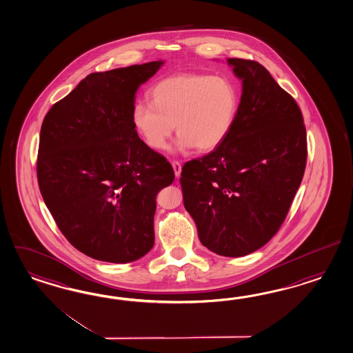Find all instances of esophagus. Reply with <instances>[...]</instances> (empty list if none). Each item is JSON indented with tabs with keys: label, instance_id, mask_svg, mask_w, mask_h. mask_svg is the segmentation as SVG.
Listing matches in <instances>:
<instances>
[{
	"label": "esophagus",
	"instance_id": "esophagus-1",
	"mask_svg": "<svg viewBox=\"0 0 353 353\" xmlns=\"http://www.w3.org/2000/svg\"><path fill=\"white\" fill-rule=\"evenodd\" d=\"M172 169H174V172H175V176H176V178H179L181 172V163H178V161H172Z\"/></svg>",
	"mask_w": 353,
	"mask_h": 353
}]
</instances>
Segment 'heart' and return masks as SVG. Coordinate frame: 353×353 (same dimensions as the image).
<instances>
[{
  "instance_id": "1",
  "label": "heart",
  "mask_w": 353,
  "mask_h": 353,
  "mask_svg": "<svg viewBox=\"0 0 353 353\" xmlns=\"http://www.w3.org/2000/svg\"><path fill=\"white\" fill-rule=\"evenodd\" d=\"M148 102H137L132 121L154 151L168 145L175 125L176 151L210 152L225 141L239 114L241 99L225 77L185 72L157 81Z\"/></svg>"
}]
</instances>
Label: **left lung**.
I'll use <instances>...</instances> for the list:
<instances>
[{
    "instance_id": "obj_1",
    "label": "left lung",
    "mask_w": 353,
    "mask_h": 353,
    "mask_svg": "<svg viewBox=\"0 0 353 353\" xmlns=\"http://www.w3.org/2000/svg\"><path fill=\"white\" fill-rule=\"evenodd\" d=\"M226 63L242 81L238 119L216 150L183 166L181 184L201 243L241 257L281 228L303 178L307 139L299 105L261 63Z\"/></svg>"
}]
</instances>
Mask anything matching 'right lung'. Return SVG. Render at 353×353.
I'll return each mask as SVG.
<instances>
[{
    "mask_svg": "<svg viewBox=\"0 0 353 353\" xmlns=\"http://www.w3.org/2000/svg\"><path fill=\"white\" fill-rule=\"evenodd\" d=\"M163 63L92 72L42 123V197L65 238L92 259L127 263L154 247L156 196L175 175L137 134L132 110Z\"/></svg>",
    "mask_w": 353,
    "mask_h": 353,
    "instance_id": "1",
    "label": "right lung"
}]
</instances>
